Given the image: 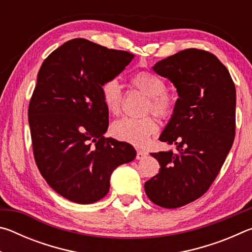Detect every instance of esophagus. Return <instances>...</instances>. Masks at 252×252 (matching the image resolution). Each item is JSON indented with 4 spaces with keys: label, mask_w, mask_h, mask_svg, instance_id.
<instances>
[{
    "label": "esophagus",
    "mask_w": 252,
    "mask_h": 252,
    "mask_svg": "<svg viewBox=\"0 0 252 252\" xmlns=\"http://www.w3.org/2000/svg\"><path fill=\"white\" fill-rule=\"evenodd\" d=\"M148 156V152L147 151H143V150H138L136 152V159L138 160H142L144 159Z\"/></svg>",
    "instance_id": "obj_1"
}]
</instances>
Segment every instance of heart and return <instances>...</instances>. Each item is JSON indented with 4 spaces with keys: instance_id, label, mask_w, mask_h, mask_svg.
<instances>
[{
    "instance_id": "heart-1",
    "label": "heart",
    "mask_w": 252,
    "mask_h": 252,
    "mask_svg": "<svg viewBox=\"0 0 252 252\" xmlns=\"http://www.w3.org/2000/svg\"><path fill=\"white\" fill-rule=\"evenodd\" d=\"M131 83L135 89L149 97L147 111L161 119H168L176 109V97L165 92L167 85L160 76L152 72L142 71L135 73L131 79ZM102 95L106 109L110 113L118 116L122 109V92L117 81H109L102 87ZM158 123L151 117L132 119L123 118L117 121L112 126L116 138L129 142L134 146L142 147L158 132Z\"/></svg>"
}]
</instances>
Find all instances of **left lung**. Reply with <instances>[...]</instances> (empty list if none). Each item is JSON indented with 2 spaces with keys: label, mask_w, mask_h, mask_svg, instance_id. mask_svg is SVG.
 <instances>
[{
  "label": "left lung",
  "mask_w": 252,
  "mask_h": 252,
  "mask_svg": "<svg viewBox=\"0 0 252 252\" xmlns=\"http://www.w3.org/2000/svg\"><path fill=\"white\" fill-rule=\"evenodd\" d=\"M152 70L177 89L176 109L159 140L178 151L151 153L160 170L144 190L153 203L174 209L206 193L224 163L236 132V88L227 67L203 50L180 51Z\"/></svg>",
  "instance_id": "1"
}]
</instances>
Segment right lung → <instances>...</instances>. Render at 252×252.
Segmentation results:
<instances>
[{
  "label": "right lung",
  "instance_id": "add662e5",
  "mask_svg": "<svg viewBox=\"0 0 252 252\" xmlns=\"http://www.w3.org/2000/svg\"><path fill=\"white\" fill-rule=\"evenodd\" d=\"M134 55L73 39L42 63L29 105L34 159L52 189L72 202L99 201L111 174L134 160L131 144L104 138L109 111L103 84L126 69Z\"/></svg>",
  "mask_w": 252,
  "mask_h": 252
}]
</instances>
